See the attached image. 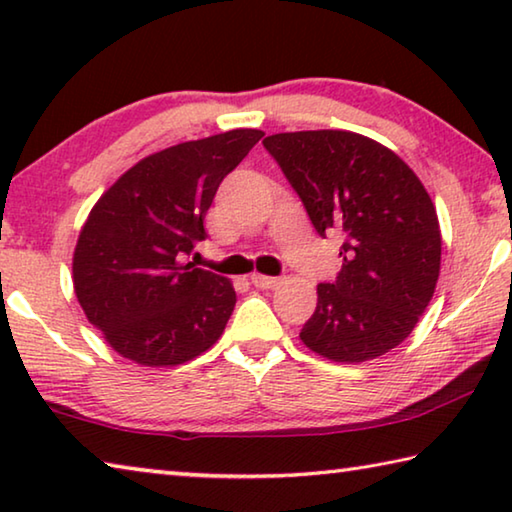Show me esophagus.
<instances>
[{
  "instance_id": "obj_1",
  "label": "esophagus",
  "mask_w": 512,
  "mask_h": 512,
  "mask_svg": "<svg viewBox=\"0 0 512 512\" xmlns=\"http://www.w3.org/2000/svg\"><path fill=\"white\" fill-rule=\"evenodd\" d=\"M250 282H253L257 289H275L277 284H280V277H271V275L253 273V275H250Z\"/></svg>"
}]
</instances>
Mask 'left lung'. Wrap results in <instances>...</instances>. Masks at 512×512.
<instances>
[{"mask_svg": "<svg viewBox=\"0 0 512 512\" xmlns=\"http://www.w3.org/2000/svg\"><path fill=\"white\" fill-rule=\"evenodd\" d=\"M264 149L318 235H343V266L334 282L318 284L302 343L345 363L397 348L427 309L440 273L438 214L420 178L400 155L350 131L277 133Z\"/></svg>", "mask_w": 512, "mask_h": 512, "instance_id": "1", "label": "left lung"}]
</instances>
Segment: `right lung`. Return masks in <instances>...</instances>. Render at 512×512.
<instances>
[{
  "label": "right lung",
  "instance_id": "1",
  "mask_svg": "<svg viewBox=\"0 0 512 512\" xmlns=\"http://www.w3.org/2000/svg\"><path fill=\"white\" fill-rule=\"evenodd\" d=\"M262 137L237 128L153 153L92 207L74 250V291L124 359L178 366L219 341L237 293L225 277L183 262L207 237L216 189Z\"/></svg>",
  "mask_w": 512,
  "mask_h": 512
}]
</instances>
